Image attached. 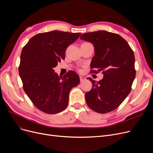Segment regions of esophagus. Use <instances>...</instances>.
I'll list each match as a JSON object with an SVG mask.
<instances>
[{"instance_id": "esophagus-1", "label": "esophagus", "mask_w": 153, "mask_h": 153, "mask_svg": "<svg viewBox=\"0 0 153 153\" xmlns=\"http://www.w3.org/2000/svg\"><path fill=\"white\" fill-rule=\"evenodd\" d=\"M80 81H81V82H82V81H85V77H83V76H80Z\"/></svg>"}]
</instances>
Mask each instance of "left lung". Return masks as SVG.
Segmentation results:
<instances>
[{"label": "left lung", "mask_w": 153, "mask_h": 153, "mask_svg": "<svg viewBox=\"0 0 153 153\" xmlns=\"http://www.w3.org/2000/svg\"><path fill=\"white\" fill-rule=\"evenodd\" d=\"M80 38L94 45L91 67L97 71L91 72L102 71L103 75L99 82L89 77L92 88L85 94L87 105L99 114L113 111L131 90L136 76L134 53L121 36L105 30L84 33Z\"/></svg>", "instance_id": "left-lung-1"}]
</instances>
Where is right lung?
I'll return each instance as SVG.
<instances>
[{
    "mask_svg": "<svg viewBox=\"0 0 153 153\" xmlns=\"http://www.w3.org/2000/svg\"><path fill=\"white\" fill-rule=\"evenodd\" d=\"M81 35L54 30L32 37L23 48L19 68L23 90L34 105L48 114L65 109L69 94L80 82L72 71L63 77L53 69L65 59L66 50Z\"/></svg>",
    "mask_w": 153,
    "mask_h": 153,
    "instance_id": "obj_1",
    "label": "right lung"
}]
</instances>
